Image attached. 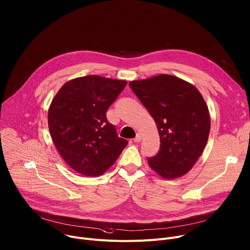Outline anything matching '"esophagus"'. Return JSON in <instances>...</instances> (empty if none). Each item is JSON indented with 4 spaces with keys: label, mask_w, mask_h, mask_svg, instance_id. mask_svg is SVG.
<instances>
[{
    "label": "esophagus",
    "mask_w": 250,
    "mask_h": 250,
    "mask_svg": "<svg viewBox=\"0 0 250 250\" xmlns=\"http://www.w3.org/2000/svg\"><path fill=\"white\" fill-rule=\"evenodd\" d=\"M141 139H142L141 134H140V133H137V134H136V136L133 138V141H134V142H140V141H141Z\"/></svg>",
    "instance_id": "34e87169"
}]
</instances>
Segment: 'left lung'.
Instances as JSON below:
<instances>
[{
    "instance_id": "1",
    "label": "left lung",
    "mask_w": 250,
    "mask_h": 250,
    "mask_svg": "<svg viewBox=\"0 0 250 250\" xmlns=\"http://www.w3.org/2000/svg\"><path fill=\"white\" fill-rule=\"evenodd\" d=\"M158 128L160 150L148 158L150 168L164 179L187 174L204 151L209 134L208 105L191 83L160 74L128 83Z\"/></svg>"
}]
</instances>
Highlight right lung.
Returning <instances> with one entry per match:
<instances>
[{"instance_id": "1", "label": "right lung", "mask_w": 250, "mask_h": 250, "mask_svg": "<svg viewBox=\"0 0 250 250\" xmlns=\"http://www.w3.org/2000/svg\"><path fill=\"white\" fill-rule=\"evenodd\" d=\"M126 83L97 75L78 77L66 82L52 99L51 138L63 160L77 173L104 174L127 146L106 120V111Z\"/></svg>"}]
</instances>
